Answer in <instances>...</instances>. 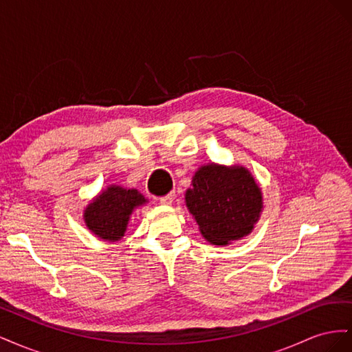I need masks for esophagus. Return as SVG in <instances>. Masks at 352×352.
I'll return each instance as SVG.
<instances>
[{
  "label": "esophagus",
  "instance_id": "1",
  "mask_svg": "<svg viewBox=\"0 0 352 352\" xmlns=\"http://www.w3.org/2000/svg\"><path fill=\"white\" fill-rule=\"evenodd\" d=\"M175 198H176V194H175V192H170L168 195H166V197H162V198H160V204L170 206V204H172V202L175 201Z\"/></svg>",
  "mask_w": 352,
  "mask_h": 352
}]
</instances>
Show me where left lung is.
Returning <instances> with one entry per match:
<instances>
[{
	"instance_id": "left-lung-1",
	"label": "left lung",
	"mask_w": 352,
	"mask_h": 352,
	"mask_svg": "<svg viewBox=\"0 0 352 352\" xmlns=\"http://www.w3.org/2000/svg\"><path fill=\"white\" fill-rule=\"evenodd\" d=\"M186 206L208 242L226 245L252 230L263 207L261 189L243 167H201L186 190Z\"/></svg>"
}]
</instances>
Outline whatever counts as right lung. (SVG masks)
<instances>
[{
	"instance_id": "right-lung-1",
	"label": "right lung",
	"mask_w": 352,
	"mask_h": 352,
	"mask_svg": "<svg viewBox=\"0 0 352 352\" xmlns=\"http://www.w3.org/2000/svg\"><path fill=\"white\" fill-rule=\"evenodd\" d=\"M146 199L136 189L110 186L85 210V223L91 232L104 241H119L135 207Z\"/></svg>"
}]
</instances>
